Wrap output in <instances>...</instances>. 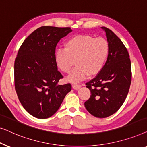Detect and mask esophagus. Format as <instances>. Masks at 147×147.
Here are the masks:
<instances>
[{"mask_svg":"<svg viewBox=\"0 0 147 147\" xmlns=\"http://www.w3.org/2000/svg\"><path fill=\"white\" fill-rule=\"evenodd\" d=\"M73 88L74 90H78L80 88H81V85H79V84H73Z\"/></svg>","mask_w":147,"mask_h":147,"instance_id":"34e87169","label":"esophagus"}]
</instances>
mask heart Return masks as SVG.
Returning <instances> with one entry per match:
<instances>
[{"label":"heart","instance_id":"b5f03b06","mask_svg":"<svg viewBox=\"0 0 147 147\" xmlns=\"http://www.w3.org/2000/svg\"><path fill=\"white\" fill-rule=\"evenodd\" d=\"M109 52L106 39L94 38L88 34H77L65 43V49H59L55 54L57 67L65 73H69L77 65L67 79L77 83L89 75L98 74L104 67Z\"/></svg>","mask_w":147,"mask_h":147}]
</instances>
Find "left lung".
Here are the masks:
<instances>
[{
    "instance_id": "1",
    "label": "left lung",
    "mask_w": 147,
    "mask_h": 147,
    "mask_svg": "<svg viewBox=\"0 0 147 147\" xmlns=\"http://www.w3.org/2000/svg\"><path fill=\"white\" fill-rule=\"evenodd\" d=\"M106 34L109 52L106 63L96 77L86 83L90 96L84 106L92 115L105 118L115 113L125 102L131 82V64L127 49L112 30Z\"/></svg>"
}]
</instances>
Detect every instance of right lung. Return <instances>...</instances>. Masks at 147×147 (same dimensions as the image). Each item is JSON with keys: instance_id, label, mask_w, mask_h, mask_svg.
I'll return each instance as SVG.
<instances>
[{"instance_id": "right-lung-1", "label": "right lung", "mask_w": 147, "mask_h": 147, "mask_svg": "<svg viewBox=\"0 0 147 147\" xmlns=\"http://www.w3.org/2000/svg\"><path fill=\"white\" fill-rule=\"evenodd\" d=\"M73 31L69 27L41 26L20 46L14 61V85L24 109L33 117L47 119L59 110L71 84H57L63 75L55 61L57 43Z\"/></svg>"}]
</instances>
